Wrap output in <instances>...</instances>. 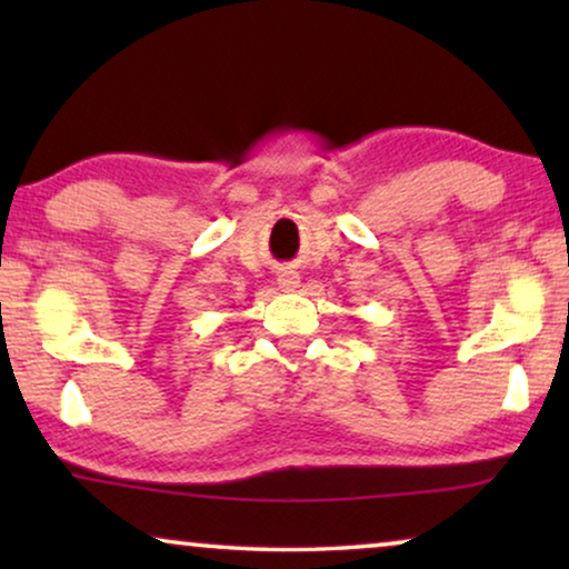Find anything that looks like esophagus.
<instances>
[{
    "label": "esophagus",
    "mask_w": 569,
    "mask_h": 569,
    "mask_svg": "<svg viewBox=\"0 0 569 569\" xmlns=\"http://www.w3.org/2000/svg\"><path fill=\"white\" fill-rule=\"evenodd\" d=\"M279 284H282V290H295L298 287V274L295 271H284V274H279Z\"/></svg>",
    "instance_id": "34e87169"
}]
</instances>
